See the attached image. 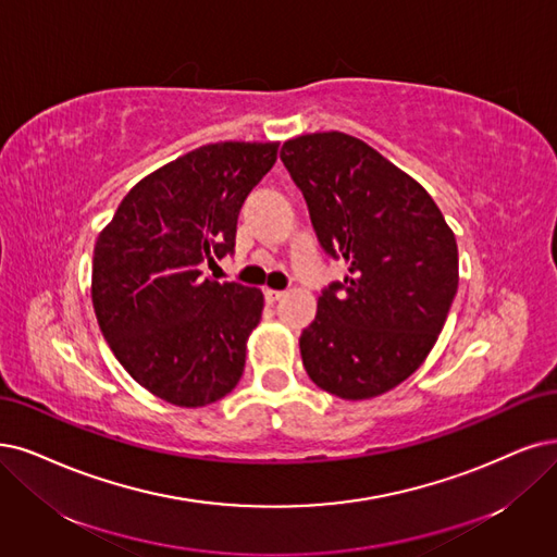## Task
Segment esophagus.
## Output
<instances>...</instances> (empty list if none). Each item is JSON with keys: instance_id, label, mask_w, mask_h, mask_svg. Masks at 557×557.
Masks as SVG:
<instances>
[{"instance_id": "obj_1", "label": "esophagus", "mask_w": 557, "mask_h": 557, "mask_svg": "<svg viewBox=\"0 0 557 557\" xmlns=\"http://www.w3.org/2000/svg\"><path fill=\"white\" fill-rule=\"evenodd\" d=\"M263 298H265V302H277V300H282L284 298V292H275V289H265L263 292Z\"/></svg>"}]
</instances>
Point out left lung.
I'll return each mask as SVG.
<instances>
[{"mask_svg": "<svg viewBox=\"0 0 557 557\" xmlns=\"http://www.w3.org/2000/svg\"><path fill=\"white\" fill-rule=\"evenodd\" d=\"M280 158L323 250L348 263L300 335L310 379L339 399L379 397L434 348L459 286V250L436 201L362 139L300 135Z\"/></svg>", "mask_w": 557, "mask_h": 557, "instance_id": "8db88e82", "label": "left lung"}]
</instances>
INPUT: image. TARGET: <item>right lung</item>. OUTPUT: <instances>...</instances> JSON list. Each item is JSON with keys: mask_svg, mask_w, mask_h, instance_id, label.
<instances>
[{"mask_svg": "<svg viewBox=\"0 0 557 557\" xmlns=\"http://www.w3.org/2000/svg\"><path fill=\"white\" fill-rule=\"evenodd\" d=\"M277 141H218L144 176L94 247L91 300L102 337L151 395L183 408L230 395L263 294L203 277L234 252L240 206L277 160Z\"/></svg>", "mask_w": 557, "mask_h": 557, "instance_id": "add662e5", "label": "right lung"}]
</instances>
